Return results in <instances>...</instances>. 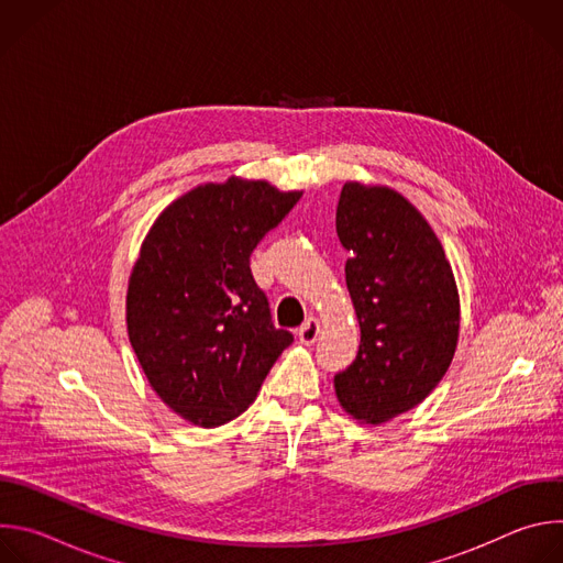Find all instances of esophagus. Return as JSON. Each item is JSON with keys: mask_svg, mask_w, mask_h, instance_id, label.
<instances>
[{"mask_svg": "<svg viewBox=\"0 0 563 563\" xmlns=\"http://www.w3.org/2000/svg\"><path fill=\"white\" fill-rule=\"evenodd\" d=\"M318 334H320V323H318V318L309 316V318L305 320V323H302V328L298 330V341H300L302 345H311V343H316Z\"/></svg>", "mask_w": 563, "mask_h": 563, "instance_id": "obj_1", "label": "esophagus"}]
</instances>
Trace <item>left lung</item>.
Returning a JSON list of instances; mask_svg holds the SVG:
<instances>
[{
    "label": "left lung",
    "mask_w": 563,
    "mask_h": 563,
    "mask_svg": "<svg viewBox=\"0 0 563 563\" xmlns=\"http://www.w3.org/2000/svg\"><path fill=\"white\" fill-rule=\"evenodd\" d=\"M336 233L358 318L354 363L334 376L341 408L380 426L430 396L459 343V289L441 240L398 191L345 183Z\"/></svg>",
    "instance_id": "1"
}]
</instances>
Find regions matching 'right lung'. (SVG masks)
I'll return each mask as SVG.
<instances>
[{
  "instance_id": "right-lung-1",
  "label": "right lung",
  "mask_w": 563,
  "mask_h": 563,
  "mask_svg": "<svg viewBox=\"0 0 563 563\" xmlns=\"http://www.w3.org/2000/svg\"><path fill=\"white\" fill-rule=\"evenodd\" d=\"M300 196L267 180L207 183L142 240L126 289L129 341L153 391L194 426L243 415L294 341L274 328L250 256Z\"/></svg>"
}]
</instances>
